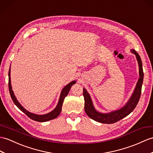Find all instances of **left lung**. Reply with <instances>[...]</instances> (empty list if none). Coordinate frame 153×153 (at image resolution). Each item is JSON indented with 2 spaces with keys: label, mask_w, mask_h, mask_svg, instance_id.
I'll return each mask as SVG.
<instances>
[{
  "label": "left lung",
  "mask_w": 153,
  "mask_h": 153,
  "mask_svg": "<svg viewBox=\"0 0 153 153\" xmlns=\"http://www.w3.org/2000/svg\"><path fill=\"white\" fill-rule=\"evenodd\" d=\"M131 52L136 55L137 59L138 65H139V75L140 78L137 81L136 88H135L133 94L131 96L129 100L127 102L126 104L123 106L122 108L118 110H115L108 113H102L98 112L95 109L93 102L89 94L88 93L87 90L83 88V97L85 100V111L86 114L90 117L91 119H93L96 121L104 123V124H112L119 121L120 119H123L124 117L128 115L136 107L138 102H139L141 93V87L143 81V66H142V62L139 54L134 50L131 49Z\"/></svg>",
  "instance_id": "left-lung-1"
}]
</instances>
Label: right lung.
Wrapping results in <instances>:
<instances>
[{
    "label": "right lung",
    "instance_id": "obj_1",
    "mask_svg": "<svg viewBox=\"0 0 153 153\" xmlns=\"http://www.w3.org/2000/svg\"><path fill=\"white\" fill-rule=\"evenodd\" d=\"M76 83V81H72V82L69 83L68 85H66V86L62 88L61 93H60L58 104L52 111L47 113V114H44V115H36V114H34V113L28 111L27 110H26L23 107L22 105L20 104V103L18 102V100H17L16 96L13 93V91H12V85H11V79H10V68L9 70V72H8L9 91H10V96H11V98L12 99L13 102H14V104H16V105L21 110V111H22L25 113V114H26L28 117H29L30 119L35 120V121H38V122L48 121V120H50L56 118V117H57L60 115V112H61L64 99H65V98L66 97L67 95H68L70 88H71V87H72V85L75 84Z\"/></svg>",
    "mask_w": 153,
    "mask_h": 153
}]
</instances>
